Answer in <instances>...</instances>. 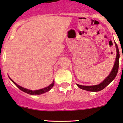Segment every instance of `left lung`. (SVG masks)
<instances>
[{
	"label": "left lung",
	"mask_w": 123,
	"mask_h": 123,
	"mask_svg": "<svg viewBox=\"0 0 123 123\" xmlns=\"http://www.w3.org/2000/svg\"><path fill=\"white\" fill-rule=\"evenodd\" d=\"M115 46L117 48V57H116V60H115V64L112 68V70L108 75V76L106 77L104 81L101 82L99 84L95 86H82L79 85V84H77L78 87H79L81 89L85 90V91H91V92H98V91H100L103 90L104 88L106 87L110 83L111 81L113 80L115 78V77L117 76V74L118 73V68H119V49H118V47L117 44L115 42Z\"/></svg>",
	"instance_id": "obj_1"
}]
</instances>
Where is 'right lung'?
<instances>
[{
	"label": "right lung",
	"instance_id": "right-lung-1",
	"mask_svg": "<svg viewBox=\"0 0 123 123\" xmlns=\"http://www.w3.org/2000/svg\"><path fill=\"white\" fill-rule=\"evenodd\" d=\"M10 80L12 81L14 83V84H15V86L17 87L18 88H19V89L22 91L23 92H25V93H27L28 94H30V95H40V94H44V93H45V92H48L52 88V87L54 86V81L52 82V84H50L49 86L46 87L45 88H43V89H41L39 90H36V91H32V90H29L28 89H26V88H24L23 87L20 86L18 85L17 83H15L13 81L12 79H10Z\"/></svg>",
	"mask_w": 123,
	"mask_h": 123
}]
</instances>
